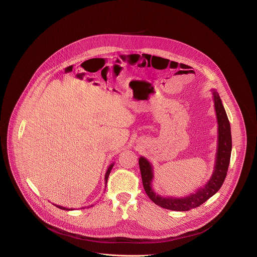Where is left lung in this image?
<instances>
[{"instance_id": "left-lung-1", "label": "left lung", "mask_w": 257, "mask_h": 257, "mask_svg": "<svg viewBox=\"0 0 257 257\" xmlns=\"http://www.w3.org/2000/svg\"><path fill=\"white\" fill-rule=\"evenodd\" d=\"M211 91L217 117L218 140L214 169L210 179L207 181L206 184L184 197L177 198L172 196H161L157 194L152 188V181L154 178L152 164L143 156L139 158V167L143 187L146 194L155 204L165 209L173 211H188L192 208L200 206L220 189L226 177L232 149L230 123L218 93L214 89H212Z\"/></svg>"}]
</instances>
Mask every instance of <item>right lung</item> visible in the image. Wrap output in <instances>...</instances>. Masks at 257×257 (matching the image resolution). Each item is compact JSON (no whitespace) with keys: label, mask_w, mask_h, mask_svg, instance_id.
<instances>
[{"label":"right lung","mask_w":257,"mask_h":257,"mask_svg":"<svg viewBox=\"0 0 257 257\" xmlns=\"http://www.w3.org/2000/svg\"><path fill=\"white\" fill-rule=\"evenodd\" d=\"M113 166H114V163L110 164L109 167H108V169H107V171H106V174H105V183H106V184H107V180H108L109 174H110V172H111ZM56 206H57L58 208H60V209H63V210H73L72 208H66V207H63V206H60V205H56ZM91 206H92V205H91ZM83 208H84V207H83Z\"/></svg>","instance_id":"add662e5"}]
</instances>
